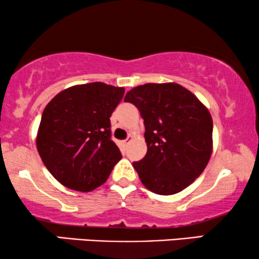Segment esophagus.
<instances>
[{
	"label": "esophagus",
	"instance_id": "34e87169",
	"mask_svg": "<svg viewBox=\"0 0 259 259\" xmlns=\"http://www.w3.org/2000/svg\"><path fill=\"white\" fill-rule=\"evenodd\" d=\"M132 139H133V137L132 136H128V137H127V139H125V140H123V145H128V144L131 143V142H132Z\"/></svg>",
	"mask_w": 259,
	"mask_h": 259
}]
</instances>
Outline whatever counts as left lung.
Listing matches in <instances>:
<instances>
[{
  "instance_id": "1",
  "label": "left lung",
  "mask_w": 259,
  "mask_h": 259,
  "mask_svg": "<svg viewBox=\"0 0 259 259\" xmlns=\"http://www.w3.org/2000/svg\"><path fill=\"white\" fill-rule=\"evenodd\" d=\"M125 102L139 109L147 152L133 162L147 189L172 195L202 174L213 147V120L199 99L176 83H147L130 90Z\"/></svg>"
}]
</instances>
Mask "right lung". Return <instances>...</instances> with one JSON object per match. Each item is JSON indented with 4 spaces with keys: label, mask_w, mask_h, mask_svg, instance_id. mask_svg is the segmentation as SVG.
<instances>
[{
    "label": "right lung",
    "mask_w": 259,
    "mask_h": 259,
    "mask_svg": "<svg viewBox=\"0 0 259 259\" xmlns=\"http://www.w3.org/2000/svg\"><path fill=\"white\" fill-rule=\"evenodd\" d=\"M125 89L94 82L60 92L44 109L36 149L55 179L72 190L90 191L121 159L109 117Z\"/></svg>",
    "instance_id": "right-lung-1"
}]
</instances>
